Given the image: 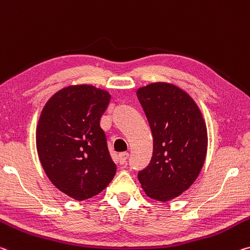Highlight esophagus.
Masks as SVG:
<instances>
[{"label": "esophagus", "instance_id": "1", "mask_svg": "<svg viewBox=\"0 0 250 250\" xmlns=\"http://www.w3.org/2000/svg\"><path fill=\"white\" fill-rule=\"evenodd\" d=\"M128 157H129L128 152H120V153H119L118 159H119V162H120V165H124L125 162L126 161V159H128Z\"/></svg>", "mask_w": 250, "mask_h": 250}]
</instances>
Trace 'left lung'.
I'll list each match as a JSON object with an SVG mask.
<instances>
[{"instance_id":"1","label":"left lung","mask_w":250,"mask_h":250,"mask_svg":"<svg viewBox=\"0 0 250 250\" xmlns=\"http://www.w3.org/2000/svg\"><path fill=\"white\" fill-rule=\"evenodd\" d=\"M137 97L153 137L151 161L138 179L149 198L169 201L199 176L207 154V126L193 99L171 83L142 86Z\"/></svg>"}]
</instances>
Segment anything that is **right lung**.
Returning a JSON list of instances; mask_svg holds the SVG:
<instances>
[{
    "instance_id": "add662e5",
    "label": "right lung",
    "mask_w": 250,
    "mask_h": 250,
    "mask_svg": "<svg viewBox=\"0 0 250 250\" xmlns=\"http://www.w3.org/2000/svg\"><path fill=\"white\" fill-rule=\"evenodd\" d=\"M110 98L108 91L93 85H70L54 93L40 116V162L55 187L75 200L100 193L116 175L100 126Z\"/></svg>"
}]
</instances>
